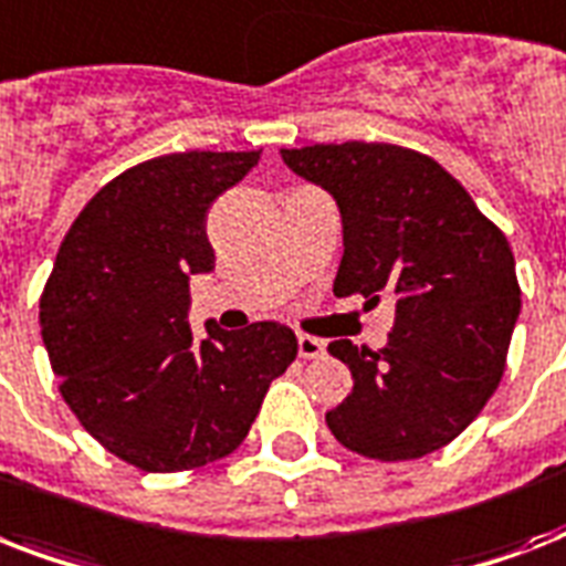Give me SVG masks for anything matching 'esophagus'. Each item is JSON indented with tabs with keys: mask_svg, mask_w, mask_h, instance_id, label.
<instances>
[{
	"mask_svg": "<svg viewBox=\"0 0 566 566\" xmlns=\"http://www.w3.org/2000/svg\"><path fill=\"white\" fill-rule=\"evenodd\" d=\"M296 344H300V358H323V355H326V344H323L319 337L300 335L296 337Z\"/></svg>",
	"mask_w": 566,
	"mask_h": 566,
	"instance_id": "obj_1",
	"label": "esophagus"
}]
</instances>
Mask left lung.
I'll use <instances>...</instances> for the list:
<instances>
[{
  "instance_id": "obj_1",
  "label": "left lung",
  "mask_w": 566,
  "mask_h": 566,
  "mask_svg": "<svg viewBox=\"0 0 566 566\" xmlns=\"http://www.w3.org/2000/svg\"><path fill=\"white\" fill-rule=\"evenodd\" d=\"M296 176L323 185L344 217L337 296L396 319L385 349L332 340L353 394L326 413L346 449L411 461L447 447L500 387L520 314L509 238L434 158L396 144L282 149Z\"/></svg>"
}]
</instances>
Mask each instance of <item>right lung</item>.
I'll return each mask as SVG.
<instances>
[{
    "instance_id": "right-lung-1",
    "label": "right lung",
    "mask_w": 566,
    "mask_h": 566,
    "mask_svg": "<svg viewBox=\"0 0 566 566\" xmlns=\"http://www.w3.org/2000/svg\"><path fill=\"white\" fill-rule=\"evenodd\" d=\"M261 153H172L111 179L66 231L40 296L57 390L84 429L144 473H181L243 443L273 378L296 358L282 323H188L208 273V208Z\"/></svg>"
}]
</instances>
